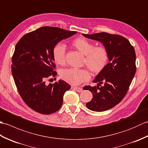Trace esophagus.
Wrapping results in <instances>:
<instances>
[{"mask_svg": "<svg viewBox=\"0 0 148 148\" xmlns=\"http://www.w3.org/2000/svg\"><path fill=\"white\" fill-rule=\"evenodd\" d=\"M73 89L77 92H81L83 90V88H81L79 87H73Z\"/></svg>", "mask_w": 148, "mask_h": 148, "instance_id": "obj_1", "label": "esophagus"}]
</instances>
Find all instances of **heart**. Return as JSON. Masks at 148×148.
Returning a JSON list of instances; mask_svg holds the SVG:
<instances>
[{"label": "heart", "instance_id": "heart-1", "mask_svg": "<svg viewBox=\"0 0 148 148\" xmlns=\"http://www.w3.org/2000/svg\"><path fill=\"white\" fill-rule=\"evenodd\" d=\"M72 45L85 56L83 64L87 66L93 74L102 72L108 65L109 53L103 46H95L94 44L84 37H78L74 40ZM53 60L56 64L64 65L65 62V47L62 44L56 45L52 51ZM60 76L65 82L72 85H78L88 81L90 78L89 71L85 69L68 68L61 71Z\"/></svg>", "mask_w": 148, "mask_h": 148}]
</instances>
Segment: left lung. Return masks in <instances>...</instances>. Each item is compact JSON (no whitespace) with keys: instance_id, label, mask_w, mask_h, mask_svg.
Wrapping results in <instances>:
<instances>
[{"instance_id":"obj_1","label":"left lung","mask_w":148,"mask_h":148,"mask_svg":"<svg viewBox=\"0 0 148 148\" xmlns=\"http://www.w3.org/2000/svg\"><path fill=\"white\" fill-rule=\"evenodd\" d=\"M83 36L102 42L109 53V63L93 80L97 86L83 88L93 94L91 101L86 103L87 108L105 111L117 105L126 95L136 72V52L129 40L120 35L100 32Z\"/></svg>"}]
</instances>
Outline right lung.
<instances>
[{
  "instance_id": "right-lung-1",
  "label": "right lung",
  "mask_w": 148,
  "mask_h": 148,
  "mask_svg": "<svg viewBox=\"0 0 148 148\" xmlns=\"http://www.w3.org/2000/svg\"><path fill=\"white\" fill-rule=\"evenodd\" d=\"M76 33L43 27L26 34L16 45L12 56V74L21 99L34 111L50 114L62 107L63 97L71 86L63 80L53 84L45 83L57 74L52 56L54 46Z\"/></svg>"
}]
</instances>
